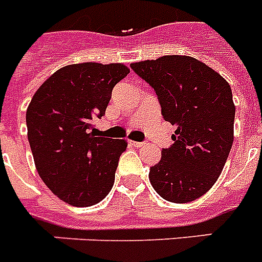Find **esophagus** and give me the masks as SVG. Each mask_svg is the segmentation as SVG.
I'll return each mask as SVG.
<instances>
[{"instance_id":"obj_1","label":"esophagus","mask_w":262,"mask_h":262,"mask_svg":"<svg viewBox=\"0 0 262 262\" xmlns=\"http://www.w3.org/2000/svg\"><path fill=\"white\" fill-rule=\"evenodd\" d=\"M133 146H137V148H140V146H144L145 145V142H138V141H129Z\"/></svg>"}]
</instances>
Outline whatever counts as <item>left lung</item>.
<instances>
[{"label": "left lung", "mask_w": 262, "mask_h": 262, "mask_svg": "<svg viewBox=\"0 0 262 262\" xmlns=\"http://www.w3.org/2000/svg\"><path fill=\"white\" fill-rule=\"evenodd\" d=\"M130 67L155 89L164 120L176 126L172 146L150 167V184L168 202L195 201L220 178L233 145L230 84L191 56L167 55Z\"/></svg>", "instance_id": "left-lung-1"}]
</instances>
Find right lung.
Wrapping results in <instances>:
<instances>
[{
	"instance_id": "right-lung-1",
	"label": "right lung",
	"mask_w": 262,
	"mask_h": 262,
	"mask_svg": "<svg viewBox=\"0 0 262 262\" xmlns=\"http://www.w3.org/2000/svg\"><path fill=\"white\" fill-rule=\"evenodd\" d=\"M130 72L122 63L61 67L37 89L27 109L28 140L41 180L75 207L97 205L114 184L126 140L95 137L113 87Z\"/></svg>"
}]
</instances>
